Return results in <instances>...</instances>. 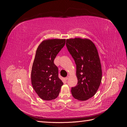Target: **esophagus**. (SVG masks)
Masks as SVG:
<instances>
[{
    "label": "esophagus",
    "mask_w": 127,
    "mask_h": 127,
    "mask_svg": "<svg viewBox=\"0 0 127 127\" xmlns=\"http://www.w3.org/2000/svg\"><path fill=\"white\" fill-rule=\"evenodd\" d=\"M69 76H67L66 78H65V80H67L68 78H69Z\"/></svg>",
    "instance_id": "1"
}]
</instances>
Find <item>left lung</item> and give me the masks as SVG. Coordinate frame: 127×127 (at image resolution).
<instances>
[{"label": "left lung", "mask_w": 127, "mask_h": 127, "mask_svg": "<svg viewBox=\"0 0 127 127\" xmlns=\"http://www.w3.org/2000/svg\"><path fill=\"white\" fill-rule=\"evenodd\" d=\"M66 47L76 64L77 85L71 88L75 98L86 101L96 93L102 80V68L98 53L93 42L87 39L66 40Z\"/></svg>", "instance_id": "1"}]
</instances>
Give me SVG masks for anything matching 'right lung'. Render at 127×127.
Here are the masks:
<instances>
[{"instance_id": "right-lung-1", "label": "right lung", "mask_w": 127, "mask_h": 127, "mask_svg": "<svg viewBox=\"0 0 127 127\" xmlns=\"http://www.w3.org/2000/svg\"><path fill=\"white\" fill-rule=\"evenodd\" d=\"M65 39H49L38 47L31 71L32 85L38 96L50 101L58 96L63 83L54 64L56 57L65 44Z\"/></svg>"}]
</instances>
